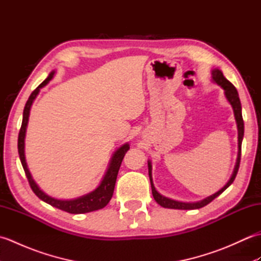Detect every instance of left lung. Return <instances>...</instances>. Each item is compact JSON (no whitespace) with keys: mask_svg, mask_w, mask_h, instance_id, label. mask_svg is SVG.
I'll use <instances>...</instances> for the list:
<instances>
[{"mask_svg":"<svg viewBox=\"0 0 261 261\" xmlns=\"http://www.w3.org/2000/svg\"><path fill=\"white\" fill-rule=\"evenodd\" d=\"M212 79L216 83V84L220 85L221 87L224 90V95L228 99L229 103L231 104L232 109H233V113H234V118L237 121V126H238V158H237V164L233 170V174H232L230 180L226 182V184L221 188L219 192H216L213 195H211L206 198L202 199L199 202L195 203H185V202H179V201H175V199H171L168 197H165L162 194H159L156 188L153 186L152 182V176H151V163L150 160H148V169H149V178H150V184H151V191H152V196L154 198L160 206L166 207V208H175V210H195V208H201L205 205H207L213 201L215 197H218L221 195L226 188H228L233 180L236 179V176L238 174V170H239V166H240V159H241V145H242V139H243V134H245V124H243V119H242V112H241V103H240V98H239V94H238L237 88L233 86L232 83H230L228 80L223 76L222 71L219 69H213L212 70Z\"/></svg>","mask_w":261,"mask_h":261,"instance_id":"1","label":"left lung"}]
</instances>
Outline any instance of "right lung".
Returning <instances> with one entry per match:
<instances>
[{"label": "right lung", "mask_w": 261, "mask_h": 261, "mask_svg": "<svg viewBox=\"0 0 261 261\" xmlns=\"http://www.w3.org/2000/svg\"><path fill=\"white\" fill-rule=\"evenodd\" d=\"M54 75H55V71H51L47 79L31 93V95L29 96V98H28V101L25 103V107L23 110V119H22V124H21V129L19 132V138H18V151H19L22 167L24 169L28 181H29L30 187L33 191V193H35L36 195L41 199V201L50 204L51 206L63 210L65 212H68L71 214L87 213V212H92V211L103 208L104 206H107L108 203L110 202V199L112 198L115 181H116V176H118L120 166H121L122 160H123L125 156V152L129 150L130 148L129 143H124L123 146H121L118 150L114 152L112 159H111L108 171L105 173L101 184L98 185L96 190H94L93 192L86 194V195H83L75 199H66V201H64V199H57L47 195V194L45 192H42L40 188H39V186L36 184V181L33 180L29 169H28L25 157H24V137H25L28 121H29L30 109H31L32 102L35 101V98L37 97L40 88L46 86L49 83V81L53 79Z\"/></svg>", "instance_id": "obj_1"}]
</instances>
